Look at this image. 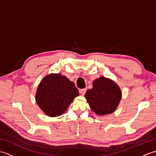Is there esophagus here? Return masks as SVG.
<instances>
[{"instance_id":"1","label":"esophagus","mask_w":156,"mask_h":156,"mask_svg":"<svg viewBox=\"0 0 156 156\" xmlns=\"http://www.w3.org/2000/svg\"><path fill=\"white\" fill-rule=\"evenodd\" d=\"M87 92V88H83V89H80V93L82 95H84V94Z\"/></svg>"}]
</instances>
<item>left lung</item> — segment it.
I'll return each instance as SVG.
<instances>
[{"label":"left lung","mask_w":156,"mask_h":156,"mask_svg":"<svg viewBox=\"0 0 156 156\" xmlns=\"http://www.w3.org/2000/svg\"><path fill=\"white\" fill-rule=\"evenodd\" d=\"M122 92L114 81L104 76L97 78L92 83V88L85 94L92 111L98 115L113 112L120 102Z\"/></svg>","instance_id":"1"}]
</instances>
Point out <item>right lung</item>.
<instances>
[{
    "label": "right lung",
    "instance_id": "add662e5",
    "mask_svg": "<svg viewBox=\"0 0 156 156\" xmlns=\"http://www.w3.org/2000/svg\"><path fill=\"white\" fill-rule=\"evenodd\" d=\"M78 95L74 82L60 74H50L39 84L35 101L45 115L54 117L64 114Z\"/></svg>",
    "mask_w": 156,
    "mask_h": 156
}]
</instances>
